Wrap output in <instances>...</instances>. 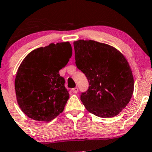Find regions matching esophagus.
Wrapping results in <instances>:
<instances>
[{
  "label": "esophagus",
  "mask_w": 152,
  "mask_h": 152,
  "mask_svg": "<svg viewBox=\"0 0 152 152\" xmlns=\"http://www.w3.org/2000/svg\"><path fill=\"white\" fill-rule=\"evenodd\" d=\"M72 91H73V93H74V94H77L78 93V88H77V87H76V88H73Z\"/></svg>",
  "instance_id": "obj_1"
}]
</instances>
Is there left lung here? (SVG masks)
<instances>
[{"label":"left lung","mask_w":152,"mask_h":152,"mask_svg":"<svg viewBox=\"0 0 152 152\" xmlns=\"http://www.w3.org/2000/svg\"><path fill=\"white\" fill-rule=\"evenodd\" d=\"M77 68L89 86L81 95L87 111L102 118L114 117L129 102L134 76L128 61L114 47L95 41L74 42Z\"/></svg>","instance_id":"obj_1"}]
</instances>
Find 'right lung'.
Here are the masks:
<instances>
[{
	"mask_svg": "<svg viewBox=\"0 0 152 152\" xmlns=\"http://www.w3.org/2000/svg\"><path fill=\"white\" fill-rule=\"evenodd\" d=\"M72 56L69 42L50 43L29 53L19 66L15 79L18 104L26 116L50 121L63 112L69 94L59 71Z\"/></svg>",
	"mask_w": 152,
	"mask_h": 152,
	"instance_id": "right-lung-1",
	"label": "right lung"
}]
</instances>
